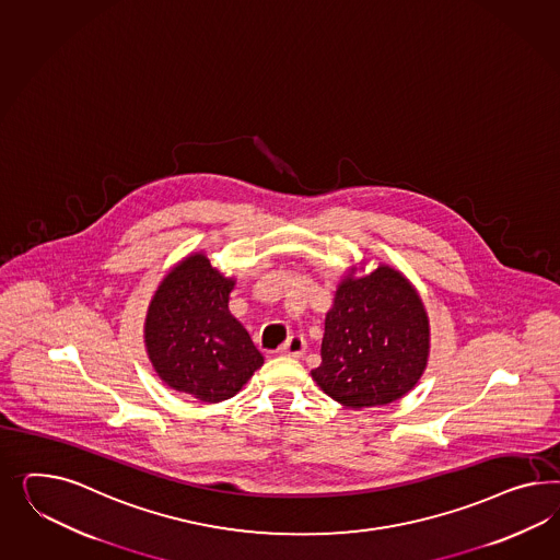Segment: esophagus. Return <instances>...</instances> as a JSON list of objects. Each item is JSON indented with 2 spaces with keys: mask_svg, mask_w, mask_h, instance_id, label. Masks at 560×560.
Returning <instances> with one entry per match:
<instances>
[{
  "mask_svg": "<svg viewBox=\"0 0 560 560\" xmlns=\"http://www.w3.org/2000/svg\"><path fill=\"white\" fill-rule=\"evenodd\" d=\"M304 350H306V341H304L303 336H290L287 343L280 348V353L288 355V358H301Z\"/></svg>",
  "mask_w": 560,
  "mask_h": 560,
  "instance_id": "1",
  "label": "esophagus"
}]
</instances>
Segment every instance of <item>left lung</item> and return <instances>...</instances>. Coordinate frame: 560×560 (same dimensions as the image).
<instances>
[{"label":"left lung","mask_w":560,"mask_h":560,"mask_svg":"<svg viewBox=\"0 0 560 560\" xmlns=\"http://www.w3.org/2000/svg\"><path fill=\"white\" fill-rule=\"evenodd\" d=\"M360 270L350 268L337 284L320 366L311 370L320 390L348 409L405 397L430 358V317L416 287L386 264Z\"/></svg>","instance_id":"8db88e82"}]
</instances>
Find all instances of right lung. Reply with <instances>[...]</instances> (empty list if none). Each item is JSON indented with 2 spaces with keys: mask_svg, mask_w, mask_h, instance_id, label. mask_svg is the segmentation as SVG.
Returning <instances> with one entry per match:
<instances>
[{
  "mask_svg": "<svg viewBox=\"0 0 560 560\" xmlns=\"http://www.w3.org/2000/svg\"><path fill=\"white\" fill-rule=\"evenodd\" d=\"M237 280L212 268L205 252L163 276L144 317V348L170 388L202 402L240 393L264 364L245 327L229 311Z\"/></svg>",
  "mask_w": 560,
  "mask_h": 560,
  "instance_id": "right-lung-1",
  "label": "right lung"
}]
</instances>
